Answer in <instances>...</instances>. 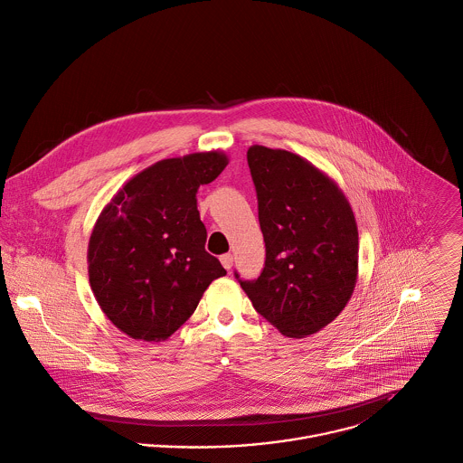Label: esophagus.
Listing matches in <instances>:
<instances>
[{"mask_svg":"<svg viewBox=\"0 0 463 463\" xmlns=\"http://www.w3.org/2000/svg\"><path fill=\"white\" fill-rule=\"evenodd\" d=\"M221 262H222V266L230 271V269H232V266H233V255H232V253L222 255V257H221Z\"/></svg>","mask_w":463,"mask_h":463,"instance_id":"esophagus-1","label":"esophagus"}]
</instances>
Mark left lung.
Instances as JSON below:
<instances>
[{"label": "left lung", "mask_w": 463, "mask_h": 463, "mask_svg": "<svg viewBox=\"0 0 463 463\" xmlns=\"http://www.w3.org/2000/svg\"><path fill=\"white\" fill-rule=\"evenodd\" d=\"M248 165L266 262L260 277L241 280V288L284 336H309L333 322L354 291V213L338 184L297 154L253 145Z\"/></svg>", "instance_id": "obj_1"}]
</instances>
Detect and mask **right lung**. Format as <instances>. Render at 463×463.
<instances>
[{
    "label": "right lung",
    "mask_w": 463,
    "mask_h": 463,
    "mask_svg": "<svg viewBox=\"0 0 463 463\" xmlns=\"http://www.w3.org/2000/svg\"><path fill=\"white\" fill-rule=\"evenodd\" d=\"M219 150L157 161L101 210L89 241V280L107 318L136 340L163 342L226 275L204 250L197 190L228 165Z\"/></svg>",
    "instance_id": "right-lung-1"
}]
</instances>
